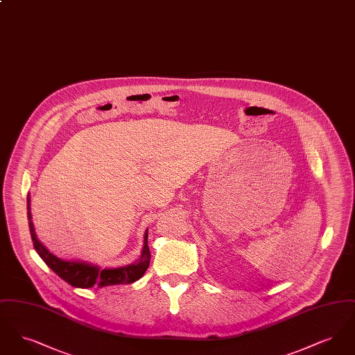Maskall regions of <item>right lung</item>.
<instances>
[{
    "label": "right lung",
    "mask_w": 355,
    "mask_h": 355,
    "mask_svg": "<svg viewBox=\"0 0 355 355\" xmlns=\"http://www.w3.org/2000/svg\"><path fill=\"white\" fill-rule=\"evenodd\" d=\"M28 220H29V229H31V236L33 239L35 252L51 270L71 286L89 288L93 286L106 287L133 284L135 281H138L149 268L150 252L148 246V230L145 232V236H144V248H142L141 255L133 263L123 265L119 268H100L98 265H93L85 261L61 259L57 255L51 253L40 242V239L35 234L33 220H32L31 196H28Z\"/></svg>",
    "instance_id": "add662e5"
}]
</instances>
